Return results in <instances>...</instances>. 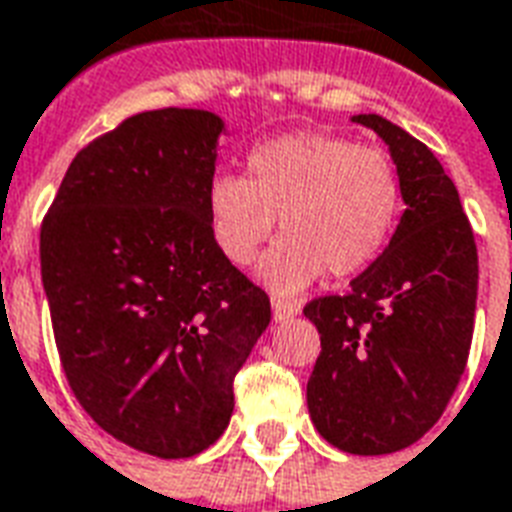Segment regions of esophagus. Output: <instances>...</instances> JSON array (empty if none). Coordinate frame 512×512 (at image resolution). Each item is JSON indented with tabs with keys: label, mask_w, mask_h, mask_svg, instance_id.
Returning a JSON list of instances; mask_svg holds the SVG:
<instances>
[{
	"label": "esophagus",
	"mask_w": 512,
	"mask_h": 512,
	"mask_svg": "<svg viewBox=\"0 0 512 512\" xmlns=\"http://www.w3.org/2000/svg\"><path fill=\"white\" fill-rule=\"evenodd\" d=\"M297 313H300V305H297V302L281 300V297L272 300V319H275V322H292Z\"/></svg>",
	"instance_id": "34e87169"
}]
</instances>
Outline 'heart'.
Wrapping results in <instances>:
<instances>
[{
    "instance_id": "b5f03b06",
    "label": "heart",
    "mask_w": 512,
    "mask_h": 512,
    "mask_svg": "<svg viewBox=\"0 0 512 512\" xmlns=\"http://www.w3.org/2000/svg\"><path fill=\"white\" fill-rule=\"evenodd\" d=\"M401 182L376 147L330 133H286L248 155L245 177L220 174L207 188L212 242L248 267L275 231L283 240L261 261V281L300 292L324 270L349 278L368 270L393 237Z\"/></svg>"
}]
</instances>
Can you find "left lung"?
<instances>
[{"label": "left lung", "mask_w": 512, "mask_h": 512, "mask_svg": "<svg viewBox=\"0 0 512 512\" xmlns=\"http://www.w3.org/2000/svg\"><path fill=\"white\" fill-rule=\"evenodd\" d=\"M352 122L390 147L406 210L349 294L316 297L322 335L308 379L316 431L352 455L414 445L450 404L466 368L477 302V245L453 179L423 141L379 114Z\"/></svg>", "instance_id": "obj_1"}]
</instances>
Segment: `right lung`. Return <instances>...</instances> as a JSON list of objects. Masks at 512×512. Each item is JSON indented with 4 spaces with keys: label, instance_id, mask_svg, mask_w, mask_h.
<instances>
[{
    "label": "right lung",
    "instance_id": "1",
    "mask_svg": "<svg viewBox=\"0 0 512 512\" xmlns=\"http://www.w3.org/2000/svg\"><path fill=\"white\" fill-rule=\"evenodd\" d=\"M223 130L201 108L128 117L73 158L40 229L70 390L106 434L158 458L226 431L234 376L270 324V297L210 234Z\"/></svg>",
    "mask_w": 512,
    "mask_h": 512
}]
</instances>
